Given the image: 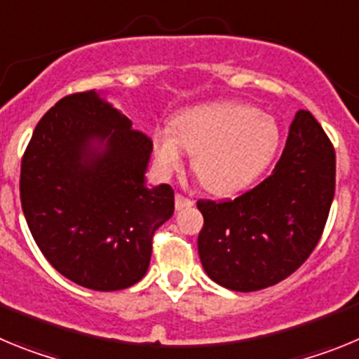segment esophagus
Returning <instances> with one entry per match:
<instances>
[{"mask_svg": "<svg viewBox=\"0 0 359 359\" xmlns=\"http://www.w3.org/2000/svg\"><path fill=\"white\" fill-rule=\"evenodd\" d=\"M174 201H176L177 210H182V208L192 207V205H194V201H192V199L187 198V196H183V194H176V199H174Z\"/></svg>", "mask_w": 359, "mask_h": 359, "instance_id": "34e87169", "label": "esophagus"}]
</instances>
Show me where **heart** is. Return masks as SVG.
<instances>
[{
  "label": "heart",
  "mask_w": 359,
  "mask_h": 359,
  "mask_svg": "<svg viewBox=\"0 0 359 359\" xmlns=\"http://www.w3.org/2000/svg\"><path fill=\"white\" fill-rule=\"evenodd\" d=\"M280 140L273 116L241 102H212L174 120V133L154 135V154L165 172L180 170L185 149L194 154L199 182L214 194L252 183L271 161Z\"/></svg>",
  "instance_id": "obj_1"
}]
</instances>
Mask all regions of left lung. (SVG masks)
<instances>
[{
	"instance_id": "8db88e82",
	"label": "left lung",
	"mask_w": 359,
	"mask_h": 359,
	"mask_svg": "<svg viewBox=\"0 0 359 359\" xmlns=\"http://www.w3.org/2000/svg\"><path fill=\"white\" fill-rule=\"evenodd\" d=\"M336 185V154L309 111L294 115L273 172L233 199H199L198 252L208 277L259 291L294 273L316 248Z\"/></svg>"
}]
</instances>
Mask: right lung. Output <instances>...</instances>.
<instances>
[{"label":"right lung","instance_id":"obj_1","mask_svg":"<svg viewBox=\"0 0 359 359\" xmlns=\"http://www.w3.org/2000/svg\"><path fill=\"white\" fill-rule=\"evenodd\" d=\"M151 152V138L93 90L44 113L21 160L19 194L59 273L95 291L126 290L147 273L154 231L174 214L172 187H145Z\"/></svg>","mask_w":359,"mask_h":359}]
</instances>
